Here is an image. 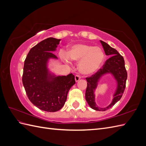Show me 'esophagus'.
<instances>
[{"label": "esophagus", "instance_id": "1", "mask_svg": "<svg viewBox=\"0 0 146 146\" xmlns=\"http://www.w3.org/2000/svg\"><path fill=\"white\" fill-rule=\"evenodd\" d=\"M80 78H81V77L79 76V75H76V76H75V80H76V82H77Z\"/></svg>", "mask_w": 146, "mask_h": 146}]
</instances>
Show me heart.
<instances>
[{"label": "heart", "instance_id": "b5f03b06", "mask_svg": "<svg viewBox=\"0 0 146 146\" xmlns=\"http://www.w3.org/2000/svg\"><path fill=\"white\" fill-rule=\"evenodd\" d=\"M60 55L66 61L69 59L79 62V71L84 75H90L98 71L105 60V54L100 47L84 44L73 45L67 54L61 52Z\"/></svg>", "mask_w": 146, "mask_h": 146}]
</instances>
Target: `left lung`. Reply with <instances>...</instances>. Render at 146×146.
<instances>
[{"label":"left lung","mask_w":146,"mask_h":146,"mask_svg":"<svg viewBox=\"0 0 146 146\" xmlns=\"http://www.w3.org/2000/svg\"><path fill=\"white\" fill-rule=\"evenodd\" d=\"M103 46L106 55L111 56L98 72L92 75L91 77H86L87 87L85 92V99L90 107L96 111H105L111 108L113 106L120 100L124 92L127 73L125 67V61L123 56L119 52L107 43L100 41ZM106 73H111L117 82V88L113 96V99L108 107L99 108L95 102L94 91L97 86L98 82L100 77Z\"/></svg>","instance_id":"left-lung-1"}]
</instances>
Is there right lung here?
I'll return each instance as SVG.
<instances>
[{
	"label": "right lung",
	"instance_id": "1",
	"mask_svg": "<svg viewBox=\"0 0 146 146\" xmlns=\"http://www.w3.org/2000/svg\"><path fill=\"white\" fill-rule=\"evenodd\" d=\"M61 39L48 38L30 50L24 61L23 83L30 101L43 111L55 112L62 108L75 83L72 74L56 76L47 68L50 58L57 59L56 50Z\"/></svg>",
	"mask_w": 146,
	"mask_h": 146
}]
</instances>
